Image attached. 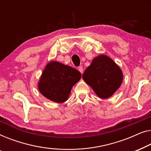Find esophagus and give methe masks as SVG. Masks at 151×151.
Segmentation results:
<instances>
[{
  "label": "esophagus",
  "mask_w": 151,
  "mask_h": 151,
  "mask_svg": "<svg viewBox=\"0 0 151 151\" xmlns=\"http://www.w3.org/2000/svg\"><path fill=\"white\" fill-rule=\"evenodd\" d=\"M78 71H79L81 74H83V69L82 65H80V66L78 68Z\"/></svg>",
  "instance_id": "esophagus-1"
}]
</instances>
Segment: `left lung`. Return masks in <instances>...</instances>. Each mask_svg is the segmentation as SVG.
<instances>
[{
    "mask_svg": "<svg viewBox=\"0 0 151 151\" xmlns=\"http://www.w3.org/2000/svg\"><path fill=\"white\" fill-rule=\"evenodd\" d=\"M98 96L108 99L120 88L123 79L120 67L107 55H101L93 59L82 76Z\"/></svg>",
    "mask_w": 151,
    "mask_h": 151,
    "instance_id": "8db88e82",
    "label": "left lung"
}]
</instances>
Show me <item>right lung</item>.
<instances>
[{
    "label": "right lung",
    "instance_id": "1",
    "mask_svg": "<svg viewBox=\"0 0 151 151\" xmlns=\"http://www.w3.org/2000/svg\"><path fill=\"white\" fill-rule=\"evenodd\" d=\"M81 77L77 70L57 61L46 65L38 83V88L46 99L63 103L68 99L72 88Z\"/></svg>",
    "mask_w": 151,
    "mask_h": 151
}]
</instances>
